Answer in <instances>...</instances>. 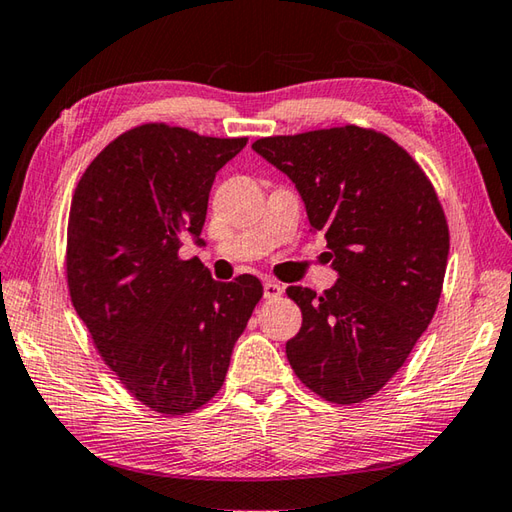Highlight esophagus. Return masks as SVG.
I'll return each instance as SVG.
<instances>
[{
	"instance_id": "34e87169",
	"label": "esophagus",
	"mask_w": 512,
	"mask_h": 512,
	"mask_svg": "<svg viewBox=\"0 0 512 512\" xmlns=\"http://www.w3.org/2000/svg\"><path fill=\"white\" fill-rule=\"evenodd\" d=\"M283 292H285V287L281 283H276V281H265V285H263V294H265L267 301L278 298Z\"/></svg>"
}]
</instances>
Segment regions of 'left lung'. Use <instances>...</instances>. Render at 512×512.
<instances>
[{
	"instance_id": "obj_1",
	"label": "left lung",
	"mask_w": 512,
	"mask_h": 512,
	"mask_svg": "<svg viewBox=\"0 0 512 512\" xmlns=\"http://www.w3.org/2000/svg\"><path fill=\"white\" fill-rule=\"evenodd\" d=\"M252 147L292 178L339 272L321 296L287 287L303 314L287 361L325 401L370 399L406 363L439 305L450 234L437 191L401 144L356 124Z\"/></svg>"
}]
</instances>
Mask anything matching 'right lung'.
I'll use <instances>...</instances> for the list:
<instances>
[{
  "mask_svg": "<svg viewBox=\"0 0 512 512\" xmlns=\"http://www.w3.org/2000/svg\"><path fill=\"white\" fill-rule=\"evenodd\" d=\"M245 144L147 122L106 144L73 191L71 303L124 388L167 417L216 397L263 298L252 274L218 283L198 258H180L205 225L218 169Z\"/></svg>",
  "mask_w": 512,
  "mask_h": 512,
  "instance_id": "1",
  "label": "right lung"
}]
</instances>
